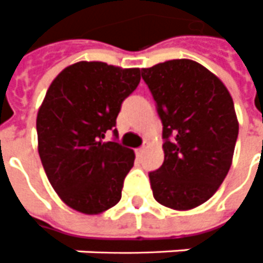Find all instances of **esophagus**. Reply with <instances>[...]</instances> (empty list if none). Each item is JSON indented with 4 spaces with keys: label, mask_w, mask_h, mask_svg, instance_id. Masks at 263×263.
<instances>
[{
    "label": "esophagus",
    "mask_w": 263,
    "mask_h": 263,
    "mask_svg": "<svg viewBox=\"0 0 263 263\" xmlns=\"http://www.w3.org/2000/svg\"><path fill=\"white\" fill-rule=\"evenodd\" d=\"M144 152H146V148H144V147H140V148H137V150H136V154H137V156L140 157L141 154H143Z\"/></svg>",
    "instance_id": "obj_1"
}]
</instances>
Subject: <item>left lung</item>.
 Returning <instances> with one entry per match:
<instances>
[{
  "mask_svg": "<svg viewBox=\"0 0 263 263\" xmlns=\"http://www.w3.org/2000/svg\"><path fill=\"white\" fill-rule=\"evenodd\" d=\"M163 123L164 161L152 171L161 205L188 211L217 193L230 171L238 137L234 100L219 78L191 59L141 69Z\"/></svg>",
  "mask_w": 263,
  "mask_h": 263,
  "instance_id": "1",
  "label": "left lung"
}]
</instances>
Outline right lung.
Wrapping results in <instances>:
<instances>
[{
	"label": "right lung",
	"mask_w": 263,
	"mask_h": 263,
	"mask_svg": "<svg viewBox=\"0 0 263 263\" xmlns=\"http://www.w3.org/2000/svg\"><path fill=\"white\" fill-rule=\"evenodd\" d=\"M140 82V69L105 62H76L53 79L36 116L38 153L59 198L87 215L102 214L122 198L135 152L117 141L116 117Z\"/></svg>",
	"instance_id": "right-lung-1"
}]
</instances>
